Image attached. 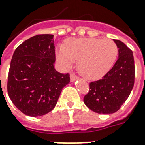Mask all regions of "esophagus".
I'll return each instance as SVG.
<instances>
[{
  "label": "esophagus",
  "mask_w": 145,
  "mask_h": 145,
  "mask_svg": "<svg viewBox=\"0 0 145 145\" xmlns=\"http://www.w3.org/2000/svg\"><path fill=\"white\" fill-rule=\"evenodd\" d=\"M70 78H71V82H74V81H76V80H78V78L77 76L74 75V74H71V75H70Z\"/></svg>",
  "instance_id": "1"
}]
</instances>
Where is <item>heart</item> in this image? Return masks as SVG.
I'll use <instances>...</instances> for the list:
<instances>
[{
  "mask_svg": "<svg viewBox=\"0 0 145 145\" xmlns=\"http://www.w3.org/2000/svg\"><path fill=\"white\" fill-rule=\"evenodd\" d=\"M118 54V48L111 39L79 38L69 39L65 46L57 51V60L66 68H70L74 60L78 61V69L84 78L97 80L106 75Z\"/></svg>",
  "mask_w": 145,
  "mask_h": 145,
  "instance_id": "obj_1",
  "label": "heart"
}]
</instances>
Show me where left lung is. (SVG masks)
I'll return each instance as SVG.
<instances>
[{
  "label": "left lung",
  "instance_id": "8db88e82",
  "mask_svg": "<svg viewBox=\"0 0 145 145\" xmlns=\"http://www.w3.org/2000/svg\"><path fill=\"white\" fill-rule=\"evenodd\" d=\"M113 41L118 48V59L103 78L89 84L90 90L84 97L86 106L101 114L118 111L129 97L134 84L133 52L123 42Z\"/></svg>",
  "mask_w": 145,
  "mask_h": 145
}]
</instances>
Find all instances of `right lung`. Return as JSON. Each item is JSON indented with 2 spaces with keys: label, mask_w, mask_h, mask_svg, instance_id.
Instances as JSON below:
<instances>
[{
  "label": "right lung",
  "mask_w": 145,
  "mask_h": 145,
  "mask_svg": "<svg viewBox=\"0 0 145 145\" xmlns=\"http://www.w3.org/2000/svg\"><path fill=\"white\" fill-rule=\"evenodd\" d=\"M54 35L33 36L14 50L8 73V92L12 103L29 116H40L52 111L68 74L56 71Z\"/></svg>",
  "instance_id": "1"
}]
</instances>
